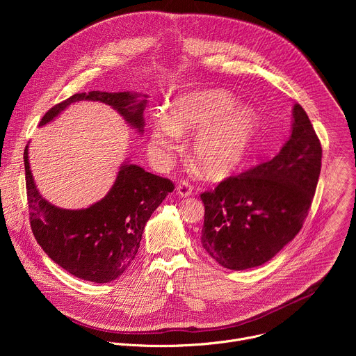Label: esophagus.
Listing matches in <instances>:
<instances>
[{
  "label": "esophagus",
  "mask_w": 356,
  "mask_h": 356,
  "mask_svg": "<svg viewBox=\"0 0 356 356\" xmlns=\"http://www.w3.org/2000/svg\"><path fill=\"white\" fill-rule=\"evenodd\" d=\"M176 191H177V194H179L180 197H188V195H191V193H193V186H191L188 181L183 180V181H180V183L177 184Z\"/></svg>",
  "instance_id": "obj_1"
}]
</instances>
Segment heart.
<instances>
[{"label": "heart", "mask_w": 356, "mask_h": 356, "mask_svg": "<svg viewBox=\"0 0 356 356\" xmlns=\"http://www.w3.org/2000/svg\"><path fill=\"white\" fill-rule=\"evenodd\" d=\"M198 131L193 154L200 169L221 176L235 169L246 156L258 131V115L224 90H200L179 97L169 118H159L149 135V152L166 163L176 154L181 134Z\"/></svg>", "instance_id": "heart-1"}]
</instances>
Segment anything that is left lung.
Here are the masks:
<instances>
[{"mask_svg": "<svg viewBox=\"0 0 356 356\" xmlns=\"http://www.w3.org/2000/svg\"><path fill=\"white\" fill-rule=\"evenodd\" d=\"M321 143L300 104L279 154L201 194V246L231 270L270 261L301 229L321 170Z\"/></svg>", "mask_w": 356, "mask_h": 356, "instance_id": "obj_1", "label": "left lung"}]
</instances>
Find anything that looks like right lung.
Segmentation results:
<instances>
[{
	"instance_id": "1",
	"label": "right lung",
	"mask_w": 356,
	"mask_h": 356,
	"mask_svg": "<svg viewBox=\"0 0 356 356\" xmlns=\"http://www.w3.org/2000/svg\"><path fill=\"white\" fill-rule=\"evenodd\" d=\"M147 95L138 92L90 91L74 94L50 108L39 122L54 121L77 101H99L114 108L132 128L143 132ZM28 147L24 163L31 228L46 255L70 275L108 283L120 277L135 259L142 234L168 193L175 190L169 179L145 172L125 161L104 198L87 209L67 210L42 197L31 172Z\"/></svg>"
}]
</instances>
